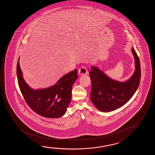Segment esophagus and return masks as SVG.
<instances>
[{
  "label": "esophagus",
  "mask_w": 155,
  "mask_h": 155,
  "mask_svg": "<svg viewBox=\"0 0 155 155\" xmlns=\"http://www.w3.org/2000/svg\"><path fill=\"white\" fill-rule=\"evenodd\" d=\"M78 72L79 75L88 74V71L84 66H82L81 68L79 69Z\"/></svg>",
  "instance_id": "obj_1"
}]
</instances>
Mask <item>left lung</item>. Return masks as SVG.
Masks as SVG:
<instances>
[{
	"mask_svg": "<svg viewBox=\"0 0 155 155\" xmlns=\"http://www.w3.org/2000/svg\"><path fill=\"white\" fill-rule=\"evenodd\" d=\"M135 64L134 74L123 82L115 81L103 71L91 66L89 72L91 82V100L102 112H110L121 107L134 96L138 89L141 78L140 60L134 48H132Z\"/></svg>",
	"mask_w": 155,
	"mask_h": 155,
	"instance_id": "left-lung-1",
	"label": "left lung"
}]
</instances>
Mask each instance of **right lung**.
I'll list each match as a JSON object with an SVG mask.
<instances>
[{
    "label": "right lung",
    "instance_id": "1",
    "mask_svg": "<svg viewBox=\"0 0 155 155\" xmlns=\"http://www.w3.org/2000/svg\"><path fill=\"white\" fill-rule=\"evenodd\" d=\"M17 64V76L19 89L24 99L34 112L48 118H58L64 115L70 104L72 85L77 79V70L64 75L55 85L43 89H32L26 83Z\"/></svg>",
    "mask_w": 155,
    "mask_h": 155
}]
</instances>
